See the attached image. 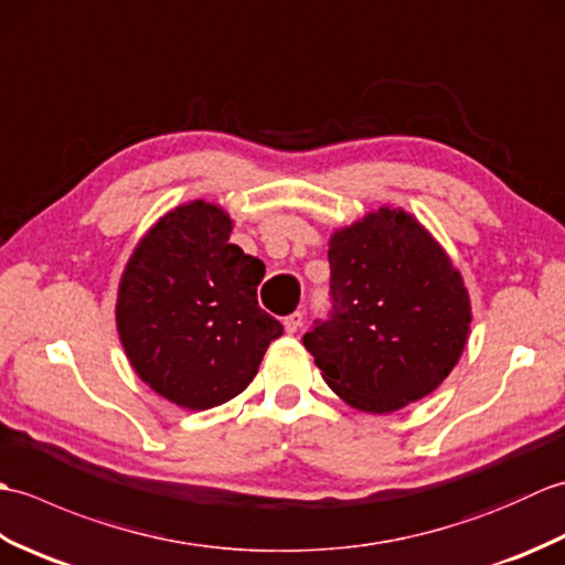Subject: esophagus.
<instances>
[{
    "mask_svg": "<svg viewBox=\"0 0 565 565\" xmlns=\"http://www.w3.org/2000/svg\"><path fill=\"white\" fill-rule=\"evenodd\" d=\"M284 328H286V332H289V334H294V332L301 330V328H303V313H301V310H296V313L286 316V320H284Z\"/></svg>",
    "mask_w": 565,
    "mask_h": 565,
    "instance_id": "esophagus-1",
    "label": "esophagus"
}]
</instances>
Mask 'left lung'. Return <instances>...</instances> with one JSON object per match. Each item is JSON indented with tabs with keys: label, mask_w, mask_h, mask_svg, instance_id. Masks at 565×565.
<instances>
[{
	"label": "left lung",
	"mask_w": 565,
	"mask_h": 565,
	"mask_svg": "<svg viewBox=\"0 0 565 565\" xmlns=\"http://www.w3.org/2000/svg\"><path fill=\"white\" fill-rule=\"evenodd\" d=\"M328 320L303 334L328 386L362 413L386 415L451 374L471 330L459 269L427 227L381 206L330 237Z\"/></svg>",
	"instance_id": "8db88e82"
}]
</instances>
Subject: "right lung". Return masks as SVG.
Instances as JSON below:
<instances>
[{
    "label": "right lung",
    "mask_w": 565,
    "mask_h": 565,
    "mask_svg": "<svg viewBox=\"0 0 565 565\" xmlns=\"http://www.w3.org/2000/svg\"><path fill=\"white\" fill-rule=\"evenodd\" d=\"M231 233L218 203H182L142 235L118 284L116 328L130 366L186 411L243 393L284 332L257 303L264 262Z\"/></svg>",
    "instance_id": "1"
}]
</instances>
